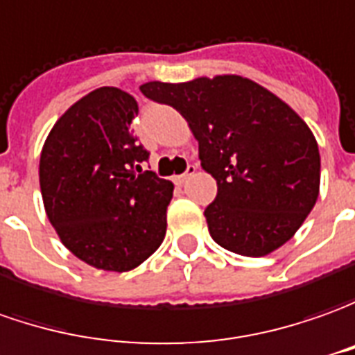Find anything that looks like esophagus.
<instances>
[{
    "instance_id": "esophagus-1",
    "label": "esophagus",
    "mask_w": 355,
    "mask_h": 355,
    "mask_svg": "<svg viewBox=\"0 0 355 355\" xmlns=\"http://www.w3.org/2000/svg\"><path fill=\"white\" fill-rule=\"evenodd\" d=\"M194 173H196V167H194V165H188L187 173H182V175H177V177H175V182H177V184H184L188 178L194 175Z\"/></svg>"
}]
</instances>
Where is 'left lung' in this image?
<instances>
[{
  "instance_id": "1",
  "label": "left lung",
  "mask_w": 355,
  "mask_h": 355,
  "mask_svg": "<svg viewBox=\"0 0 355 355\" xmlns=\"http://www.w3.org/2000/svg\"><path fill=\"white\" fill-rule=\"evenodd\" d=\"M139 89L177 108L194 132L202 167L218 180L204 216L219 247L264 257L293 237L319 196L320 157L307 124L284 101L239 76Z\"/></svg>"
}]
</instances>
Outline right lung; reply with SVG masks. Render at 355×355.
<instances>
[{
	"instance_id": "obj_1",
	"label": "right lung",
	"mask_w": 355,
	"mask_h": 355,
	"mask_svg": "<svg viewBox=\"0 0 355 355\" xmlns=\"http://www.w3.org/2000/svg\"><path fill=\"white\" fill-rule=\"evenodd\" d=\"M139 108L118 87H101L58 120L40 153L46 214L77 259L128 272L147 260L167 233L173 182L141 165L149 151L132 120Z\"/></svg>"
}]
</instances>
